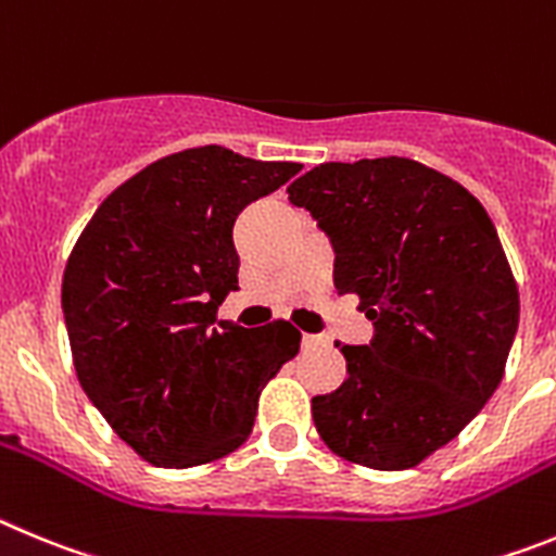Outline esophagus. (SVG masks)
Returning a JSON list of instances; mask_svg holds the SVG:
<instances>
[{
  "label": "esophagus",
  "instance_id": "34e87169",
  "mask_svg": "<svg viewBox=\"0 0 556 556\" xmlns=\"http://www.w3.org/2000/svg\"><path fill=\"white\" fill-rule=\"evenodd\" d=\"M302 346H304V349L321 346V334H304V338H302Z\"/></svg>",
  "mask_w": 556,
  "mask_h": 556
}]
</instances>
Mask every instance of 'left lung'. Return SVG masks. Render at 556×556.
<instances>
[{
	"instance_id": "1",
	"label": "left lung",
	"mask_w": 556,
	"mask_h": 556,
	"mask_svg": "<svg viewBox=\"0 0 556 556\" xmlns=\"http://www.w3.org/2000/svg\"><path fill=\"white\" fill-rule=\"evenodd\" d=\"M357 293L368 346H340L346 382L313 421L349 463L404 471L488 404L518 332V288L498 232L463 185L407 157L321 163L288 188Z\"/></svg>"
}]
</instances>
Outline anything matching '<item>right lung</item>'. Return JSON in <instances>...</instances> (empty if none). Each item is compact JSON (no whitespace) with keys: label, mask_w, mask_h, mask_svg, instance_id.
I'll list each match as a JSON object with an SVG mask.
<instances>
[{"label":"right lung","mask_w":556,"mask_h":556,"mask_svg":"<svg viewBox=\"0 0 556 556\" xmlns=\"http://www.w3.org/2000/svg\"><path fill=\"white\" fill-rule=\"evenodd\" d=\"M302 172L224 147L163 157L110 193L63 274L85 396L160 468H193L249 438L260 390L299 354L288 321L216 324L238 290L235 218Z\"/></svg>","instance_id":"add662e5"}]
</instances>
